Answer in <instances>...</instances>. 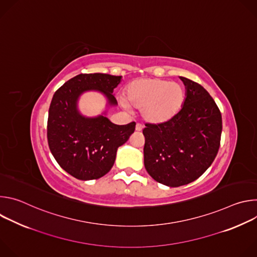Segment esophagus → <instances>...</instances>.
Returning a JSON list of instances; mask_svg holds the SVG:
<instances>
[{
  "mask_svg": "<svg viewBox=\"0 0 257 257\" xmlns=\"http://www.w3.org/2000/svg\"><path fill=\"white\" fill-rule=\"evenodd\" d=\"M135 129H136V131H137V132H140V131L143 129V126H142L141 124L137 123V124H136V127H135Z\"/></svg>",
  "mask_w": 257,
  "mask_h": 257,
  "instance_id": "1",
  "label": "esophagus"
}]
</instances>
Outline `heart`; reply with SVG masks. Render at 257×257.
<instances>
[{
    "label": "heart",
    "instance_id": "1",
    "mask_svg": "<svg viewBox=\"0 0 257 257\" xmlns=\"http://www.w3.org/2000/svg\"><path fill=\"white\" fill-rule=\"evenodd\" d=\"M186 91L181 84L160 78H140L129 83L125 100L129 106L141 109L145 121L164 123L173 118L184 104Z\"/></svg>",
    "mask_w": 257,
    "mask_h": 257
}]
</instances>
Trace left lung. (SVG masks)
Masks as SVG:
<instances>
[{
	"label": "left lung",
	"mask_w": 257,
	"mask_h": 257,
	"mask_svg": "<svg viewBox=\"0 0 257 257\" xmlns=\"http://www.w3.org/2000/svg\"><path fill=\"white\" fill-rule=\"evenodd\" d=\"M187 92L180 111L170 120L146 123L144 166L161 184L179 187L199 178L214 161L223 129L222 114L199 83L181 77Z\"/></svg>",
	"instance_id": "obj_1"
}]
</instances>
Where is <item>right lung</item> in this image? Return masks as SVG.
<instances>
[{"instance_id": "add662e5", "label": "right lung", "mask_w": 257, "mask_h": 257, "mask_svg": "<svg viewBox=\"0 0 257 257\" xmlns=\"http://www.w3.org/2000/svg\"><path fill=\"white\" fill-rule=\"evenodd\" d=\"M121 76L102 73L79 74L65 82L54 94L49 108L47 136L49 148L60 167L79 180H93L112 169L119 146L135 130V122L115 125L107 118H84L76 108L78 96L86 90H99L111 104Z\"/></svg>"}]
</instances>
